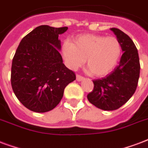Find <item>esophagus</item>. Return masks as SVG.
<instances>
[{"mask_svg": "<svg viewBox=\"0 0 148 148\" xmlns=\"http://www.w3.org/2000/svg\"><path fill=\"white\" fill-rule=\"evenodd\" d=\"M84 79V77H83L82 75H76V80L79 81V82H81Z\"/></svg>", "mask_w": 148, "mask_h": 148, "instance_id": "34e87169", "label": "esophagus"}]
</instances>
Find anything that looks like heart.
Instances as JSON below:
<instances>
[{"label": "heart", "mask_w": 148, "mask_h": 148, "mask_svg": "<svg viewBox=\"0 0 148 148\" xmlns=\"http://www.w3.org/2000/svg\"><path fill=\"white\" fill-rule=\"evenodd\" d=\"M122 44L115 36L83 34L75 37L73 43L65 41L62 54L70 69H76L87 59L90 72L96 76H105L117 66L122 56Z\"/></svg>", "instance_id": "b5f03b06"}]
</instances>
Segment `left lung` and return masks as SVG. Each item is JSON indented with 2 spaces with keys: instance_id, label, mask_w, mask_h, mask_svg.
Masks as SVG:
<instances>
[{
  "instance_id": "obj_1",
  "label": "left lung",
  "mask_w": 148,
  "mask_h": 148,
  "mask_svg": "<svg viewBox=\"0 0 148 148\" xmlns=\"http://www.w3.org/2000/svg\"><path fill=\"white\" fill-rule=\"evenodd\" d=\"M111 30L120 41L124 53L114 71L93 80L94 90L87 95L91 104L104 111L116 110L128 101L136 91L140 69L138 51L130 37L116 28Z\"/></svg>"
}]
</instances>
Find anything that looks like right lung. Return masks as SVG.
I'll list each match as a JSON object with an SVG mask.
<instances>
[{
	"label": "right lung",
	"mask_w": 148,
	"mask_h": 148,
	"mask_svg": "<svg viewBox=\"0 0 148 148\" xmlns=\"http://www.w3.org/2000/svg\"><path fill=\"white\" fill-rule=\"evenodd\" d=\"M68 27L40 25L24 36L12 60V90L33 112L51 111L61 101L64 90L75 79L62 61L58 36Z\"/></svg>",
	"instance_id": "1"
}]
</instances>
